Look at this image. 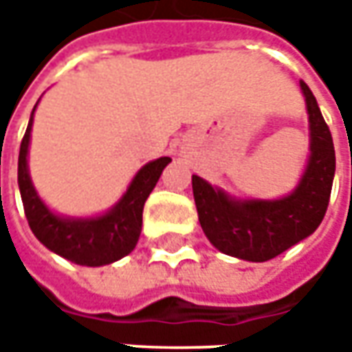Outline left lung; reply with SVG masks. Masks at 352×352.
<instances>
[{
	"label": "left lung",
	"instance_id": "obj_1",
	"mask_svg": "<svg viewBox=\"0 0 352 352\" xmlns=\"http://www.w3.org/2000/svg\"><path fill=\"white\" fill-rule=\"evenodd\" d=\"M300 88L309 116V160L290 196L235 199L192 176L199 225L211 245L229 256L250 263L270 261L311 235L323 221L335 176V148L311 89L305 82H300Z\"/></svg>",
	"mask_w": 352,
	"mask_h": 352
}]
</instances>
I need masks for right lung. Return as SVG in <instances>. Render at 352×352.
<instances>
[{
  "instance_id": "obj_1",
  "label": "right lung",
  "mask_w": 352,
  "mask_h": 352,
  "mask_svg": "<svg viewBox=\"0 0 352 352\" xmlns=\"http://www.w3.org/2000/svg\"><path fill=\"white\" fill-rule=\"evenodd\" d=\"M36 109V105H34ZM33 109V113H34ZM33 113L21 141L17 182L29 227L48 250L80 266H103L123 258L135 249L142 227V208L146 197L172 158L162 156L144 164L129 184L127 192L116 206L98 217H62L50 211L34 190L27 153L31 142Z\"/></svg>"
}]
</instances>
